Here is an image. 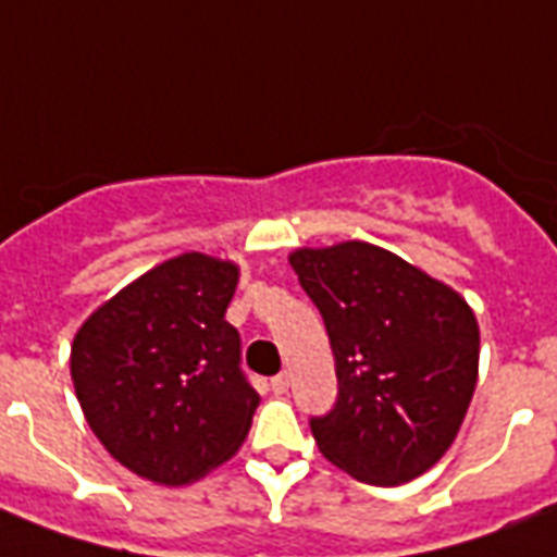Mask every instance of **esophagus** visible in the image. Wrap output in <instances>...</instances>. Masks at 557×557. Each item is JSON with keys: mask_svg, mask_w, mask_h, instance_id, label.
I'll use <instances>...</instances> for the list:
<instances>
[{"mask_svg": "<svg viewBox=\"0 0 557 557\" xmlns=\"http://www.w3.org/2000/svg\"><path fill=\"white\" fill-rule=\"evenodd\" d=\"M270 386H273L275 395H284V392L290 389V372H282V374H275L273 381H270Z\"/></svg>", "mask_w": 557, "mask_h": 557, "instance_id": "esophagus-1", "label": "esophagus"}]
</instances>
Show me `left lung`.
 <instances>
[{"label":"left lung","mask_w":557,"mask_h":557,"mask_svg":"<svg viewBox=\"0 0 557 557\" xmlns=\"http://www.w3.org/2000/svg\"><path fill=\"white\" fill-rule=\"evenodd\" d=\"M290 267L337 363V404L310 418L322 456L369 485L430 471L454 444L480 372L468 301L363 240L296 249Z\"/></svg>","instance_id":"left-lung-1"}]
</instances>
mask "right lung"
<instances>
[{"label":"right lung","mask_w":557,"mask_h":557,"mask_svg":"<svg viewBox=\"0 0 557 557\" xmlns=\"http://www.w3.org/2000/svg\"><path fill=\"white\" fill-rule=\"evenodd\" d=\"M232 261L183 252L103 301L72 343V383L107 454L159 485L235 456L258 407L226 322Z\"/></svg>","instance_id":"1"}]
</instances>
